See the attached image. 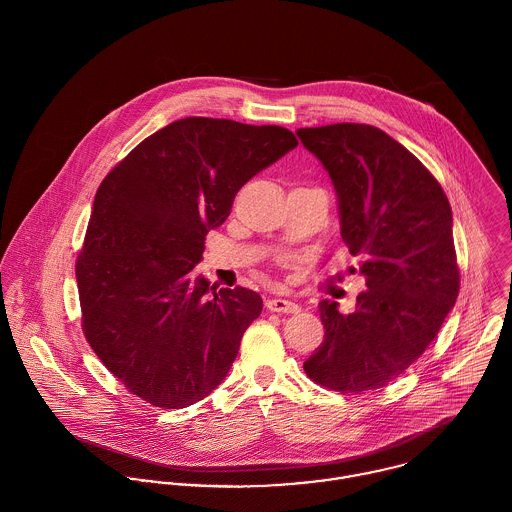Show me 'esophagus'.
<instances>
[{
    "label": "esophagus",
    "instance_id": "34e87169",
    "mask_svg": "<svg viewBox=\"0 0 512 512\" xmlns=\"http://www.w3.org/2000/svg\"><path fill=\"white\" fill-rule=\"evenodd\" d=\"M266 307L276 313H297L301 309L293 299H286V297H272L266 301Z\"/></svg>",
    "mask_w": 512,
    "mask_h": 512
}]
</instances>
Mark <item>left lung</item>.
Returning a JSON list of instances; mask_svg holds the SVG:
<instances>
[{
  "label": "left lung",
  "instance_id": "left-lung-1",
  "mask_svg": "<svg viewBox=\"0 0 512 512\" xmlns=\"http://www.w3.org/2000/svg\"><path fill=\"white\" fill-rule=\"evenodd\" d=\"M297 136L333 181L341 238L366 278L353 313L319 303L325 339L303 368L343 394L382 388L424 355L455 305L449 201L422 161L374 126L299 128Z\"/></svg>",
  "mask_w": 512,
  "mask_h": 512
}]
</instances>
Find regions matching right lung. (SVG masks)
<instances>
[{
	"instance_id": "add662e5",
	"label": "right lung",
	"mask_w": 512,
	"mask_h": 512,
	"mask_svg": "<svg viewBox=\"0 0 512 512\" xmlns=\"http://www.w3.org/2000/svg\"><path fill=\"white\" fill-rule=\"evenodd\" d=\"M297 140L280 126L191 116L151 134L100 183L76 284L104 366L157 408H185L228 374L262 297L193 268L240 187Z\"/></svg>"
}]
</instances>
